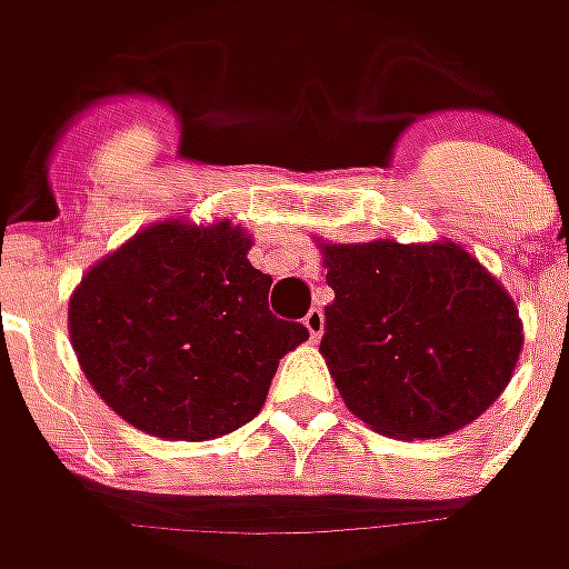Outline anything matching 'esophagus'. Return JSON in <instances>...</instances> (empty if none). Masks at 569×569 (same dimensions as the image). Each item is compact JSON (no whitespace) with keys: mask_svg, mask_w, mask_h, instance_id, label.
Segmentation results:
<instances>
[{"mask_svg":"<svg viewBox=\"0 0 569 569\" xmlns=\"http://www.w3.org/2000/svg\"><path fill=\"white\" fill-rule=\"evenodd\" d=\"M303 326H307L310 339L319 341V336H322V326H326V317H322V310H310V313L303 317Z\"/></svg>","mask_w":569,"mask_h":569,"instance_id":"34e87169","label":"esophagus"}]
</instances>
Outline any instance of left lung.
<instances>
[{
  "label": "left lung",
  "instance_id": "1",
  "mask_svg": "<svg viewBox=\"0 0 569 569\" xmlns=\"http://www.w3.org/2000/svg\"><path fill=\"white\" fill-rule=\"evenodd\" d=\"M319 355L363 425L433 440L485 415L522 351L513 297L469 250L437 243H322Z\"/></svg>",
  "mask_w": 569,
  "mask_h": 569
}]
</instances>
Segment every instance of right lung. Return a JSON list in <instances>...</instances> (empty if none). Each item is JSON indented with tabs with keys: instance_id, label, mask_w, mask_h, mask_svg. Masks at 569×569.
<instances>
[{
	"instance_id": "obj_1",
	"label": "right lung",
	"mask_w": 569,
	"mask_h": 569,
	"mask_svg": "<svg viewBox=\"0 0 569 569\" xmlns=\"http://www.w3.org/2000/svg\"><path fill=\"white\" fill-rule=\"evenodd\" d=\"M252 237L221 218H167L81 274L69 339L98 396L161 440H214L250 425L278 361L310 332L269 310Z\"/></svg>"
}]
</instances>
